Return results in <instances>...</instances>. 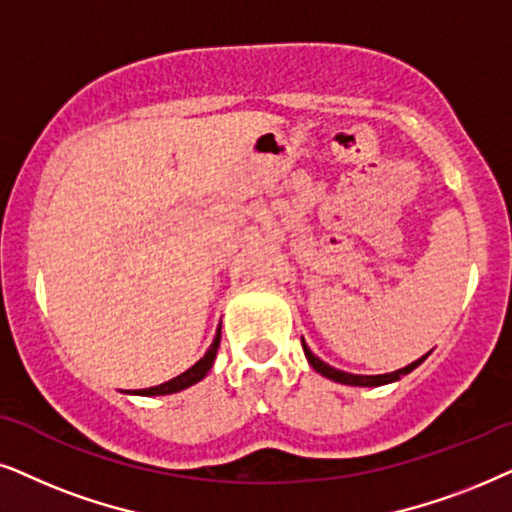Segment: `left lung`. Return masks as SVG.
I'll return each mask as SVG.
<instances>
[{
    "label": "left lung",
    "instance_id": "left-lung-1",
    "mask_svg": "<svg viewBox=\"0 0 512 512\" xmlns=\"http://www.w3.org/2000/svg\"><path fill=\"white\" fill-rule=\"evenodd\" d=\"M302 349H304V356L309 360V365L316 370L318 374H323V377L337 381V384H346V386H384V384H393V381H398L400 377H405V374H410L414 367H419L424 360L431 356V351L426 353V356H421L419 360H414V363L400 367V370L395 372H386V374H351V372H344V370H337V367L327 365L320 360L316 353H313L306 342L302 339Z\"/></svg>",
    "mask_w": 512,
    "mask_h": 512
}]
</instances>
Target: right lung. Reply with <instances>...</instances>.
<instances>
[{
  "label": "right lung",
  "mask_w": 512,
  "mask_h": 512,
  "mask_svg": "<svg viewBox=\"0 0 512 512\" xmlns=\"http://www.w3.org/2000/svg\"><path fill=\"white\" fill-rule=\"evenodd\" d=\"M220 332H222V325L217 327L215 332V339L213 344H210V349L206 351V356H203L199 363H194L189 367L187 372L177 374L175 379L166 381V384H159V386H152V388H138V391H126V393H133V395H170V393H177V391H185V388L199 384V381L206 377L210 372V367L215 363V356H217V349H220Z\"/></svg>",
  "instance_id": "add662e5"
}]
</instances>
